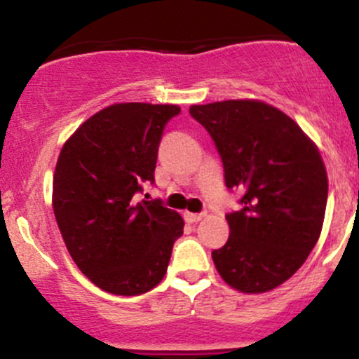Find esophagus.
Returning <instances> with one entry per match:
<instances>
[{"label":"esophagus","mask_w":359,"mask_h":359,"mask_svg":"<svg viewBox=\"0 0 359 359\" xmlns=\"http://www.w3.org/2000/svg\"><path fill=\"white\" fill-rule=\"evenodd\" d=\"M203 215L205 214H193V212H186V214H184V219H186L187 222H191V224H194V222L201 221V219H203Z\"/></svg>","instance_id":"34e87169"}]
</instances>
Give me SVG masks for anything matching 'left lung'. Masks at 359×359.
<instances>
[{"label":"left lung","mask_w":359,"mask_h":359,"mask_svg":"<svg viewBox=\"0 0 359 359\" xmlns=\"http://www.w3.org/2000/svg\"><path fill=\"white\" fill-rule=\"evenodd\" d=\"M214 140L228 189L242 208L226 214L229 238L212 250L219 276L242 293L286 283L321 235L328 179L316 145L291 117L252 100L193 105Z\"/></svg>","instance_id":"left-lung-1"}]
</instances>
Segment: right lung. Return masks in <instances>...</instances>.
I'll return each instance as SVG.
<instances>
[{"instance_id": "add662e5", "label": "right lung", "mask_w": 359, "mask_h": 359, "mask_svg": "<svg viewBox=\"0 0 359 359\" xmlns=\"http://www.w3.org/2000/svg\"><path fill=\"white\" fill-rule=\"evenodd\" d=\"M177 105L117 103L87 119L62 145L52 207L69 256L103 291L135 297L165 277L184 221L161 200H140L154 184L163 130Z\"/></svg>"}]
</instances>
